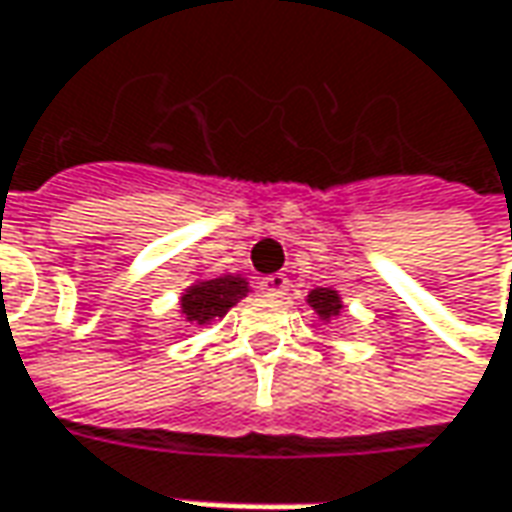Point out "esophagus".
Here are the masks:
<instances>
[{
    "label": "esophagus",
    "mask_w": 512,
    "mask_h": 512,
    "mask_svg": "<svg viewBox=\"0 0 512 512\" xmlns=\"http://www.w3.org/2000/svg\"><path fill=\"white\" fill-rule=\"evenodd\" d=\"M287 287H290V281L284 273H273V276H264L259 281V290H262V296L267 298H281L287 293Z\"/></svg>",
    "instance_id": "obj_1"
}]
</instances>
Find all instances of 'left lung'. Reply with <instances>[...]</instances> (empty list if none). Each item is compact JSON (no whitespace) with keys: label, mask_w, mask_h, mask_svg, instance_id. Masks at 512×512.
<instances>
[{"label":"left lung","mask_w":512,"mask_h":512,"mask_svg":"<svg viewBox=\"0 0 512 512\" xmlns=\"http://www.w3.org/2000/svg\"><path fill=\"white\" fill-rule=\"evenodd\" d=\"M307 304L315 310V315H318L321 321L338 318L341 310H344V301L338 296V290H332V287H315L310 296H307Z\"/></svg>","instance_id":"obj_1"}]
</instances>
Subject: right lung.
<instances>
[{
	"instance_id": "add662e5",
	"label": "right lung",
	"mask_w": 512,
	"mask_h": 512,
	"mask_svg": "<svg viewBox=\"0 0 512 512\" xmlns=\"http://www.w3.org/2000/svg\"><path fill=\"white\" fill-rule=\"evenodd\" d=\"M250 293L242 276H219L191 284L180 298V312L191 324H211L214 318H225V312L239 304V298Z\"/></svg>"
}]
</instances>
